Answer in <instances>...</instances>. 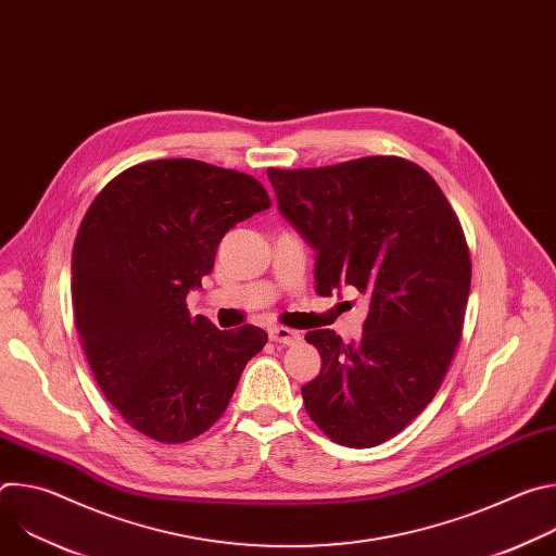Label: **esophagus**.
Wrapping results in <instances>:
<instances>
[{
	"label": "esophagus",
	"mask_w": 556,
	"mask_h": 556,
	"mask_svg": "<svg viewBox=\"0 0 556 556\" xmlns=\"http://www.w3.org/2000/svg\"><path fill=\"white\" fill-rule=\"evenodd\" d=\"M268 337H270V341L281 343V345H294V343H299L303 339L301 332H296L292 328H283V326H273L268 330Z\"/></svg>",
	"instance_id": "34e87169"
}]
</instances>
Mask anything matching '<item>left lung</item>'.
<instances>
[{
    "mask_svg": "<svg viewBox=\"0 0 556 556\" xmlns=\"http://www.w3.org/2000/svg\"><path fill=\"white\" fill-rule=\"evenodd\" d=\"M281 215L316 251V292L369 296L361 341L305 334L321 371L301 387L330 440L367 448L401 433L433 401L462 337L470 255L438 182L399 155L319 169H268Z\"/></svg>",
    "mask_w": 556,
    "mask_h": 556,
    "instance_id": "8db88e82",
    "label": "left lung"
}]
</instances>
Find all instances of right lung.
<instances>
[{"label": "right lung", "mask_w": 556, "mask_h": 556, "mask_svg": "<svg viewBox=\"0 0 556 556\" xmlns=\"http://www.w3.org/2000/svg\"><path fill=\"white\" fill-rule=\"evenodd\" d=\"M268 206L253 176L169 157L118 174L78 226L74 326L103 395L147 438L204 433L266 345L262 328L193 319L187 294L213 270L222 237Z\"/></svg>", "instance_id": "1"}]
</instances>
